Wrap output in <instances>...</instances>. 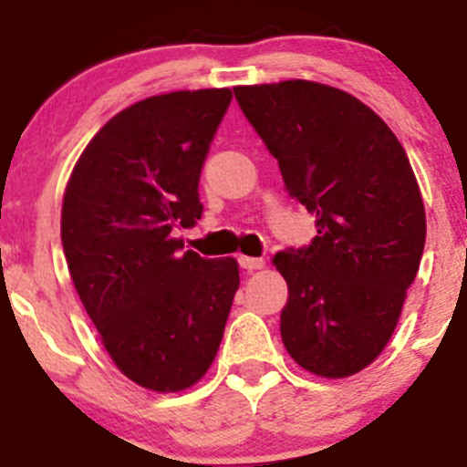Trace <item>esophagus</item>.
<instances>
[{"label":"esophagus","instance_id":"34e87169","mask_svg":"<svg viewBox=\"0 0 467 467\" xmlns=\"http://www.w3.org/2000/svg\"><path fill=\"white\" fill-rule=\"evenodd\" d=\"M239 266L246 268V271H255V268L264 266L262 257H246V255H239Z\"/></svg>","mask_w":467,"mask_h":467}]
</instances>
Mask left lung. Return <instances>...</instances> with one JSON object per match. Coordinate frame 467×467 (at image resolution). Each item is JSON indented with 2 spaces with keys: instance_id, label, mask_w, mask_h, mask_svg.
<instances>
[{
  "instance_id": "obj_1",
  "label": "left lung",
  "mask_w": 467,
  "mask_h": 467,
  "mask_svg": "<svg viewBox=\"0 0 467 467\" xmlns=\"http://www.w3.org/2000/svg\"><path fill=\"white\" fill-rule=\"evenodd\" d=\"M234 99L285 190L317 216L309 246L273 257L289 286L286 352L321 378L359 373L389 343L425 251L407 153L368 106L323 83L242 86Z\"/></svg>"
}]
</instances>
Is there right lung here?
Segmentation results:
<instances>
[{"label": "right lung", "instance_id": "add662e5", "mask_svg": "<svg viewBox=\"0 0 467 467\" xmlns=\"http://www.w3.org/2000/svg\"><path fill=\"white\" fill-rule=\"evenodd\" d=\"M233 92L144 99L86 146L63 199L65 260L117 368L144 389L182 390L214 361L239 286L233 257L182 253L201 219L199 181Z\"/></svg>", "mask_w": 467, "mask_h": 467}]
</instances>
